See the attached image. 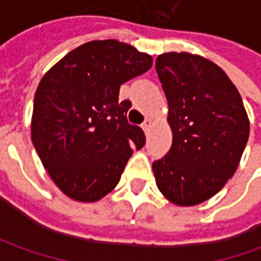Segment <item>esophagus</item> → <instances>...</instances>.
I'll list each match as a JSON object with an SVG mask.
<instances>
[{"label": "esophagus", "mask_w": 261, "mask_h": 261, "mask_svg": "<svg viewBox=\"0 0 261 261\" xmlns=\"http://www.w3.org/2000/svg\"><path fill=\"white\" fill-rule=\"evenodd\" d=\"M151 125H152V122H151L149 119H145V122L142 123V129H144L145 132H148V130H149V127H151Z\"/></svg>", "instance_id": "1"}]
</instances>
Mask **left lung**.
Wrapping results in <instances>:
<instances>
[{
	"label": "left lung",
	"mask_w": 261,
	"mask_h": 261,
	"mask_svg": "<svg viewBox=\"0 0 261 261\" xmlns=\"http://www.w3.org/2000/svg\"><path fill=\"white\" fill-rule=\"evenodd\" d=\"M155 68L173 144L154 161L158 190L177 206L215 196L234 175L250 135L243 98L224 69L200 55L168 52Z\"/></svg>",
	"instance_id": "1"
}]
</instances>
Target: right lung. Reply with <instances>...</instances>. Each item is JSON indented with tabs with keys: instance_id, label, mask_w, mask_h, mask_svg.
Instances as JSON below:
<instances>
[{
	"instance_id": "obj_1",
	"label": "right lung",
	"mask_w": 261,
	"mask_h": 261,
	"mask_svg": "<svg viewBox=\"0 0 261 261\" xmlns=\"http://www.w3.org/2000/svg\"><path fill=\"white\" fill-rule=\"evenodd\" d=\"M152 58L115 39L78 46L40 80L32 142L59 190L76 202H97L115 189L132 148L145 144L130 125V101L120 86L146 72Z\"/></svg>"
}]
</instances>
